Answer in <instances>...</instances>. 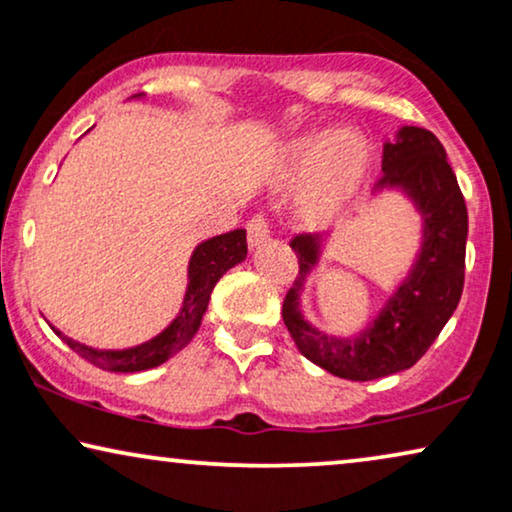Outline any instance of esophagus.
<instances>
[{
  "label": "esophagus",
  "mask_w": 512,
  "mask_h": 512,
  "mask_svg": "<svg viewBox=\"0 0 512 512\" xmlns=\"http://www.w3.org/2000/svg\"><path fill=\"white\" fill-rule=\"evenodd\" d=\"M269 234H271V229H269V222L264 215H255L248 222V243L252 245V248H257V245H262L264 241H267Z\"/></svg>",
  "instance_id": "34e87169"
}]
</instances>
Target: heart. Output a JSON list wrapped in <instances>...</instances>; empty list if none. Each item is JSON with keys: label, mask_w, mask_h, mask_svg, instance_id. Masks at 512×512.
<instances>
[{"label": "heart", "mask_w": 512, "mask_h": 512, "mask_svg": "<svg viewBox=\"0 0 512 512\" xmlns=\"http://www.w3.org/2000/svg\"><path fill=\"white\" fill-rule=\"evenodd\" d=\"M363 163V147L351 133H320L292 145L285 175L292 182L311 180L304 206L311 213L332 206L346 192Z\"/></svg>", "instance_id": "obj_1"}]
</instances>
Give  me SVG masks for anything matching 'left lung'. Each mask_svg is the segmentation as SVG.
Returning a JSON list of instances; mask_svg holds the SVG:
<instances>
[{
  "label": "left lung",
  "instance_id": "1",
  "mask_svg": "<svg viewBox=\"0 0 512 512\" xmlns=\"http://www.w3.org/2000/svg\"><path fill=\"white\" fill-rule=\"evenodd\" d=\"M381 177L372 194L398 189L421 215V248L405 281L356 337H332L313 327L302 313L299 295L318 267L325 234H299L290 241L299 274L283 302V320L299 353L330 374L370 381L407 370L424 356L463 292L468 210L445 147L431 131L403 126L393 142H384Z\"/></svg>",
  "mask_w": 512,
  "mask_h": 512
}]
</instances>
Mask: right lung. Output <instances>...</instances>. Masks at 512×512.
<instances>
[{
  "instance_id": "right-lung-1",
  "label": "right lung",
  "mask_w": 512,
  "mask_h": 512,
  "mask_svg": "<svg viewBox=\"0 0 512 512\" xmlns=\"http://www.w3.org/2000/svg\"><path fill=\"white\" fill-rule=\"evenodd\" d=\"M133 98H142V93L133 95ZM248 255V243H245V229H234L229 234H220L208 238V241L199 243L189 257L187 267V292L182 299L180 313L173 318L166 330L159 332L154 339H149L145 344L131 346V349H93L74 339L65 337L63 332L53 327V332L70 346L74 353H79L81 358L88 363L100 367L107 372H142L152 370L166 363L168 358H173L177 351L185 349L192 342L199 325L203 320V313L208 309L210 292H213L215 283L227 274L231 267H236L238 262L245 260Z\"/></svg>"
}]
</instances>
